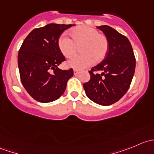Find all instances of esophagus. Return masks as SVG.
Masks as SVG:
<instances>
[{"label": "esophagus", "instance_id": "1", "mask_svg": "<svg viewBox=\"0 0 154 154\" xmlns=\"http://www.w3.org/2000/svg\"><path fill=\"white\" fill-rule=\"evenodd\" d=\"M79 73H80V71H79V70H77V69H74V75H77V74H78Z\"/></svg>", "mask_w": 154, "mask_h": 154}]
</instances>
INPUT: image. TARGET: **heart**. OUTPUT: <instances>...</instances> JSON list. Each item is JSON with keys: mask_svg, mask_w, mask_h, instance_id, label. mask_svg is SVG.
Wrapping results in <instances>:
<instances>
[{"mask_svg": "<svg viewBox=\"0 0 154 154\" xmlns=\"http://www.w3.org/2000/svg\"><path fill=\"white\" fill-rule=\"evenodd\" d=\"M71 39L63 35L58 39V48L66 58L74 57L80 49L81 54L67 62L68 67L82 69L93 63L102 61L109 49V42L104 35L88 26H80L70 31Z\"/></svg>", "mask_w": 154, "mask_h": 154, "instance_id": "heart-1", "label": "heart"}]
</instances>
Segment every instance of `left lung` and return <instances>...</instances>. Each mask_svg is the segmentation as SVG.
Segmentation results:
<instances>
[{
  "mask_svg": "<svg viewBox=\"0 0 154 154\" xmlns=\"http://www.w3.org/2000/svg\"><path fill=\"white\" fill-rule=\"evenodd\" d=\"M109 42L106 57L89 71V81L83 84L87 97L102 106H109L120 100L131 83L136 59L128 38L107 25L99 26ZM101 70V74L94 71Z\"/></svg>",
  "mask_w": 154,
  "mask_h": 154,
  "instance_id": "8db88e82",
  "label": "left lung"
}]
</instances>
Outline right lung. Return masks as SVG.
Listing matches in <instances>:
<instances>
[{
	"mask_svg": "<svg viewBox=\"0 0 154 154\" xmlns=\"http://www.w3.org/2000/svg\"><path fill=\"white\" fill-rule=\"evenodd\" d=\"M74 25L49 24L32 29L20 48L18 65L21 81L37 101L49 103L57 100L74 75L72 68H58L66 60L58 48V39L63 31Z\"/></svg>",
	"mask_w": 154,
	"mask_h": 154,
	"instance_id": "right-lung-1",
	"label": "right lung"
}]
</instances>
